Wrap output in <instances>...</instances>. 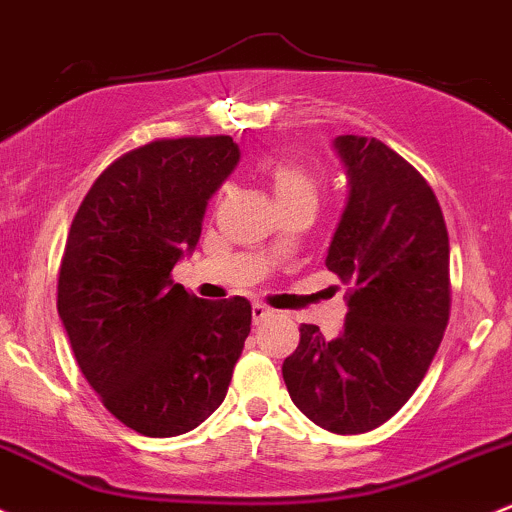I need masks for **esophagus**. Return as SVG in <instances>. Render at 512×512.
<instances>
[{
	"mask_svg": "<svg viewBox=\"0 0 512 512\" xmlns=\"http://www.w3.org/2000/svg\"><path fill=\"white\" fill-rule=\"evenodd\" d=\"M274 316V311H269L267 306H262V303H252V323L260 325L265 323V320H269Z\"/></svg>",
	"mask_w": 512,
	"mask_h": 512,
	"instance_id": "34e87169",
	"label": "esophagus"
}]
</instances>
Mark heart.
Returning <instances> with one entry per match:
<instances>
[{
	"instance_id": "obj_1",
	"label": "heart",
	"mask_w": 512,
	"mask_h": 512,
	"mask_svg": "<svg viewBox=\"0 0 512 512\" xmlns=\"http://www.w3.org/2000/svg\"><path fill=\"white\" fill-rule=\"evenodd\" d=\"M262 172L272 184V192L277 204H289L296 199H316L318 182L306 167L296 165V162L272 160L262 165Z\"/></svg>"
}]
</instances>
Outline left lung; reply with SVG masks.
I'll list each match as a JSON object with an SVG mask.
<instances>
[{
    "mask_svg": "<svg viewBox=\"0 0 512 512\" xmlns=\"http://www.w3.org/2000/svg\"><path fill=\"white\" fill-rule=\"evenodd\" d=\"M347 204L325 267L347 286L345 328L325 340L301 325L282 364L291 401L338 435L379 428L428 372L449 320V238L415 167L376 138L338 136Z\"/></svg>",
    "mask_w": 512,
    "mask_h": 512,
    "instance_id": "obj_1",
    "label": "left lung"
}]
</instances>
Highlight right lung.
<instances>
[{
  "instance_id": "1",
  "label": "right lung",
  "mask_w": 512,
  "mask_h": 512,
  "mask_svg": "<svg viewBox=\"0 0 512 512\" xmlns=\"http://www.w3.org/2000/svg\"><path fill=\"white\" fill-rule=\"evenodd\" d=\"M238 160L230 136L153 140L99 174L70 226L60 320L84 379L140 435L204 423L250 335L243 296L204 301L170 279Z\"/></svg>"
}]
</instances>
